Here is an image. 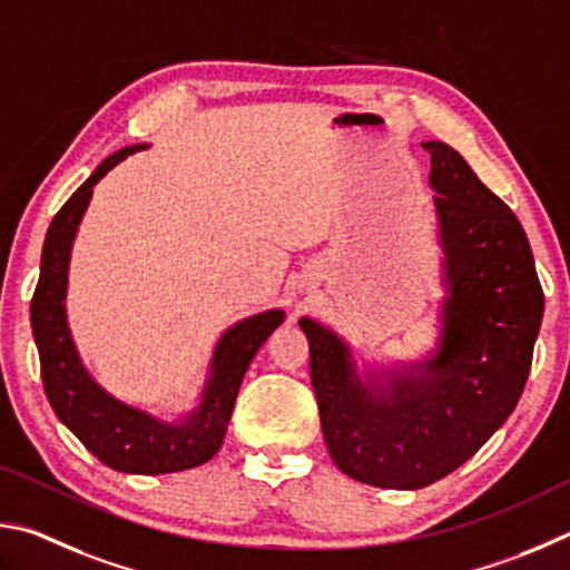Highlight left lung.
<instances>
[{
	"label": "left lung",
	"instance_id": "1",
	"mask_svg": "<svg viewBox=\"0 0 570 570\" xmlns=\"http://www.w3.org/2000/svg\"><path fill=\"white\" fill-rule=\"evenodd\" d=\"M431 153L445 301L438 353L361 381L351 347L303 317L325 445L355 481L415 491L463 465L505 423L531 373L543 291L521 223L445 142Z\"/></svg>",
	"mask_w": 570,
	"mask_h": 570
}]
</instances>
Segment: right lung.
Segmentation results:
<instances>
[{
	"instance_id": "obj_1",
	"label": "right lung",
	"mask_w": 570,
	"mask_h": 570,
	"mask_svg": "<svg viewBox=\"0 0 570 570\" xmlns=\"http://www.w3.org/2000/svg\"><path fill=\"white\" fill-rule=\"evenodd\" d=\"M137 149H145V145H132L109 155L55 215L45 237L42 267H39L29 317H32L47 401L59 421L79 438L89 453L115 471L159 475L203 465L219 451L239 383L259 345L283 323L285 313L267 311L229 327L217 343L213 375L203 391V403L179 423L159 421L139 407L117 401L95 383L79 361L67 327L69 253L92 197V187Z\"/></svg>"
}]
</instances>
